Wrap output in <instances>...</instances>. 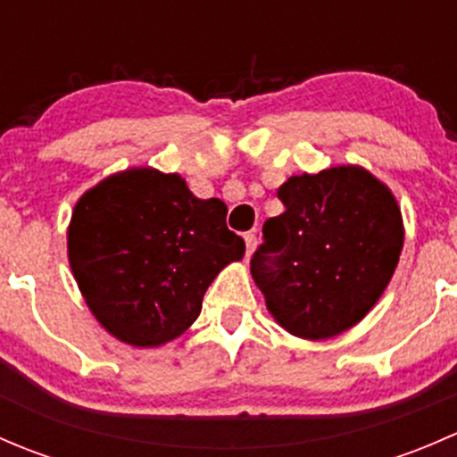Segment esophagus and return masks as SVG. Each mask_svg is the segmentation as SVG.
I'll return each mask as SVG.
<instances>
[{
  "instance_id": "1",
  "label": "esophagus",
  "mask_w": 457,
  "mask_h": 457,
  "mask_svg": "<svg viewBox=\"0 0 457 457\" xmlns=\"http://www.w3.org/2000/svg\"><path fill=\"white\" fill-rule=\"evenodd\" d=\"M243 241H245V256H252L256 250V237L252 232L243 234Z\"/></svg>"
}]
</instances>
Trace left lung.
Returning a JSON list of instances; mask_svg holds the SVG:
<instances>
[{
    "mask_svg": "<svg viewBox=\"0 0 457 457\" xmlns=\"http://www.w3.org/2000/svg\"><path fill=\"white\" fill-rule=\"evenodd\" d=\"M276 195L285 212L262 225L252 278L285 331L334 338L370 314L389 285L404 243L403 212L362 165L296 174Z\"/></svg>",
    "mask_w": 457,
    "mask_h": 457,
    "instance_id": "left-lung-1",
    "label": "left lung"
}]
</instances>
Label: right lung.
Wrapping results in <instances>:
<instances>
[{
  "instance_id": "add662e5",
  "label": "right lung",
  "mask_w": 457,
  "mask_h": 457,
  "mask_svg": "<svg viewBox=\"0 0 457 457\" xmlns=\"http://www.w3.org/2000/svg\"><path fill=\"white\" fill-rule=\"evenodd\" d=\"M228 205L201 201L177 172L128 168L86 190L68 225V262L87 310L130 347H161L201 314L203 296L245 243Z\"/></svg>"
}]
</instances>
